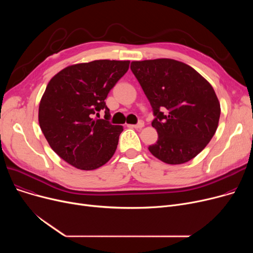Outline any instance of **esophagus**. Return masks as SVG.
Instances as JSON below:
<instances>
[{
  "label": "esophagus",
  "mask_w": 253,
  "mask_h": 253,
  "mask_svg": "<svg viewBox=\"0 0 253 253\" xmlns=\"http://www.w3.org/2000/svg\"><path fill=\"white\" fill-rule=\"evenodd\" d=\"M143 126H144V123H143L142 120H140V121H139L137 124L132 125V127H134V128H136V129H140V128H142Z\"/></svg>",
  "instance_id": "esophagus-1"
}]
</instances>
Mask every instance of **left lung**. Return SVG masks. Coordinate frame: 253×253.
Segmentation results:
<instances>
[{
	"label": "left lung",
	"instance_id": "obj_1",
	"mask_svg": "<svg viewBox=\"0 0 253 253\" xmlns=\"http://www.w3.org/2000/svg\"><path fill=\"white\" fill-rule=\"evenodd\" d=\"M130 69L148 97L158 140L149 151L164 163L189 162L217 129L220 104L206 80L190 65L160 58L132 61Z\"/></svg>",
	"mask_w": 253,
	"mask_h": 253
}]
</instances>
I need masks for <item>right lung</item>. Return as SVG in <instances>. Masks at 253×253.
<instances>
[{
	"instance_id": "1",
	"label": "right lung",
	"mask_w": 253,
	"mask_h": 253,
	"mask_svg": "<svg viewBox=\"0 0 253 253\" xmlns=\"http://www.w3.org/2000/svg\"><path fill=\"white\" fill-rule=\"evenodd\" d=\"M130 61L94 60L63 69L48 83L39 106V124L51 149L81 170H94L116 152L120 125L110 122L105 98ZM100 112L103 119H96Z\"/></svg>"
}]
</instances>
